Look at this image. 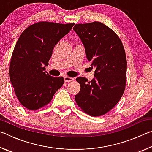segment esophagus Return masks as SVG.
Here are the masks:
<instances>
[{
	"instance_id": "1",
	"label": "esophagus",
	"mask_w": 152,
	"mask_h": 152,
	"mask_svg": "<svg viewBox=\"0 0 152 152\" xmlns=\"http://www.w3.org/2000/svg\"><path fill=\"white\" fill-rule=\"evenodd\" d=\"M64 82H70L73 80L72 78H70V77H68V76H65L64 78Z\"/></svg>"
}]
</instances>
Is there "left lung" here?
I'll use <instances>...</instances> for the list:
<instances>
[{"label":"left lung","mask_w":152,"mask_h":152,"mask_svg":"<svg viewBox=\"0 0 152 152\" xmlns=\"http://www.w3.org/2000/svg\"><path fill=\"white\" fill-rule=\"evenodd\" d=\"M73 30L80 39L87 60L95 69L94 78L88 82L78 77L80 91L75 96L77 104L92 117L111 110L125 91L127 60L118 35L102 23L76 24Z\"/></svg>","instance_id":"left-lung-1"}]
</instances>
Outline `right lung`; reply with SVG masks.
I'll list each match as a JSON object with an SVG mask.
<instances>
[{"label": "right lung", "instance_id": "1", "mask_svg": "<svg viewBox=\"0 0 152 152\" xmlns=\"http://www.w3.org/2000/svg\"><path fill=\"white\" fill-rule=\"evenodd\" d=\"M74 23L40 22L27 27L15 45L10 63V80L18 100L29 110L48 104L62 86V77H53L45 66L55 45L70 31Z\"/></svg>", "mask_w": 152, "mask_h": 152}]
</instances>
